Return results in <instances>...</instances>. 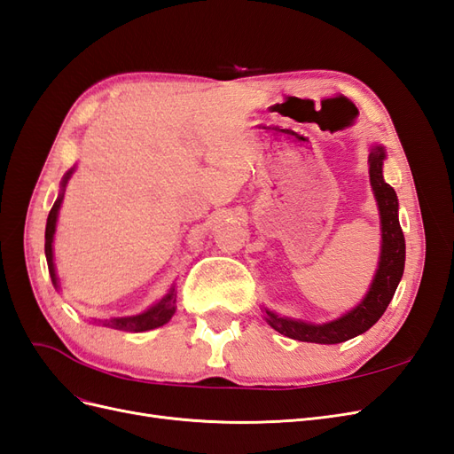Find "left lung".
<instances>
[{"instance_id":"obj_1","label":"left lung","mask_w":454,"mask_h":454,"mask_svg":"<svg viewBox=\"0 0 454 454\" xmlns=\"http://www.w3.org/2000/svg\"><path fill=\"white\" fill-rule=\"evenodd\" d=\"M387 159V151L382 145H371L369 151V182L379 204L380 214V259L375 278L369 286V292L360 301L358 307L342 314L340 318L325 324H310L303 320L286 318L265 309V320L278 333L305 342H318V345H337L356 335L365 333L371 325L379 322L380 316L390 305L395 287L403 277L405 267V239L397 219V197L395 191L384 182L382 162Z\"/></svg>"}]
</instances>
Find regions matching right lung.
I'll return each mask as SVG.
<instances>
[{"label":"right lung","mask_w":454,"mask_h":454,"mask_svg":"<svg viewBox=\"0 0 454 454\" xmlns=\"http://www.w3.org/2000/svg\"><path fill=\"white\" fill-rule=\"evenodd\" d=\"M75 168L67 170L66 176L62 177V189H60V195L59 199L54 200L52 208L49 212L47 217V227H45V255H47V265H49V274H51V280L54 284V287H59V278H57V270H54V263H52V239H54V231H57V219H59V210H60V204L64 199V191H66V184L70 180L72 174ZM176 312V294H174V287L172 290L164 295L159 303H155L153 307H149L145 312L142 314H136V316H125V318H112V320H104L102 324L107 327H114V329H122V332H147V329H155L167 324Z\"/></svg>","instance_id":"obj_1"}]
</instances>
